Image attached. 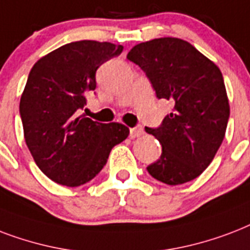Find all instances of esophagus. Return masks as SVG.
<instances>
[{
    "label": "esophagus",
    "mask_w": 250,
    "mask_h": 250,
    "mask_svg": "<svg viewBox=\"0 0 250 250\" xmlns=\"http://www.w3.org/2000/svg\"><path fill=\"white\" fill-rule=\"evenodd\" d=\"M143 134V129L141 126L131 127L130 129V137L131 138H137V137H141Z\"/></svg>",
    "instance_id": "esophagus-1"
}]
</instances>
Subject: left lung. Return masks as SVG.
<instances>
[{
  "instance_id": "8db88e82",
  "label": "left lung",
  "mask_w": 250,
  "mask_h": 250,
  "mask_svg": "<svg viewBox=\"0 0 250 250\" xmlns=\"http://www.w3.org/2000/svg\"><path fill=\"white\" fill-rule=\"evenodd\" d=\"M155 90L156 98L173 103L158 127H145L162 145V155L147 172L167 185L198 177L223 142L229 104L219 67L177 38L141 42L127 53Z\"/></svg>"
}]
</instances>
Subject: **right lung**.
Here are the masks:
<instances>
[{"label": "right lung", "mask_w": 250, "mask_h": 250, "mask_svg": "<svg viewBox=\"0 0 250 250\" xmlns=\"http://www.w3.org/2000/svg\"><path fill=\"white\" fill-rule=\"evenodd\" d=\"M124 46L82 40L60 46L35 63L23 91L19 113L35 163L52 181L81 187L103 169L109 152L126 139L119 123L100 124L77 112L96 88V70L121 55Z\"/></svg>", "instance_id": "1"}]
</instances>
